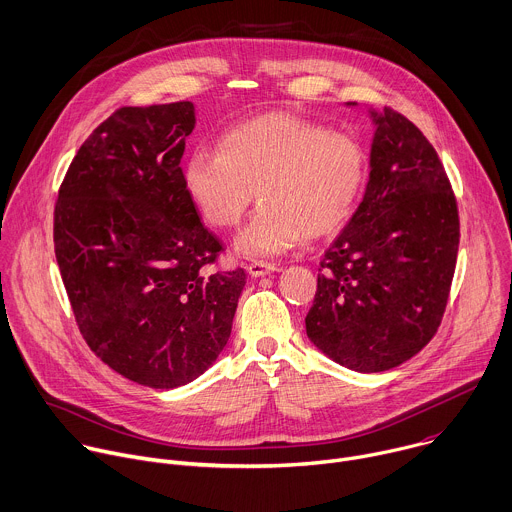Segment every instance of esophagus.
I'll use <instances>...</instances> for the list:
<instances>
[{
  "label": "esophagus",
  "mask_w": 512,
  "mask_h": 512,
  "mask_svg": "<svg viewBox=\"0 0 512 512\" xmlns=\"http://www.w3.org/2000/svg\"><path fill=\"white\" fill-rule=\"evenodd\" d=\"M247 271H249L251 277H265V275L277 271V265L265 263V261H253V263L247 265Z\"/></svg>",
  "instance_id": "34e87169"
}]
</instances>
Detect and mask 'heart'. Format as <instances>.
Returning a JSON list of instances; mask_svg holds the SVG:
<instances>
[{
	"label": "heart",
	"mask_w": 512,
	"mask_h": 512,
	"mask_svg": "<svg viewBox=\"0 0 512 512\" xmlns=\"http://www.w3.org/2000/svg\"><path fill=\"white\" fill-rule=\"evenodd\" d=\"M364 179L366 152L354 136L285 112L235 126L219 150H195L183 175L189 199L215 227H235L257 189L261 207L235 239V251L251 259L283 255L305 233L335 231Z\"/></svg>",
	"instance_id": "1"
}]
</instances>
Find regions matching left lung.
I'll use <instances>...</instances> for the list:
<instances>
[{"mask_svg": "<svg viewBox=\"0 0 512 512\" xmlns=\"http://www.w3.org/2000/svg\"><path fill=\"white\" fill-rule=\"evenodd\" d=\"M370 118L366 193L323 253L305 317L311 344L362 374L404 364L434 337L460 239L456 199L434 146L392 108H370Z\"/></svg>", "mask_w": 512, "mask_h": 512, "instance_id": "obj_1", "label": "left lung"}]
</instances>
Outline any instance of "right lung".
Masks as SVG:
<instances>
[{
  "mask_svg": "<svg viewBox=\"0 0 512 512\" xmlns=\"http://www.w3.org/2000/svg\"><path fill=\"white\" fill-rule=\"evenodd\" d=\"M195 122L193 102L116 110L80 146L54 211L56 259L86 344L156 390L215 364L247 279L203 271L223 245L183 183Z\"/></svg>",
  "mask_w": 512,
  "mask_h": 512,
  "instance_id": "right-lung-1",
  "label": "right lung"
}]
</instances>
